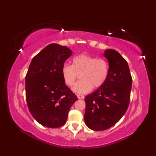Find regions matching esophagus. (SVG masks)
<instances>
[{
  "instance_id": "34e87169",
  "label": "esophagus",
  "mask_w": 156,
  "mask_h": 156,
  "mask_svg": "<svg viewBox=\"0 0 156 156\" xmlns=\"http://www.w3.org/2000/svg\"><path fill=\"white\" fill-rule=\"evenodd\" d=\"M77 97L78 99H83L84 98V96H83V95H77Z\"/></svg>"
}]
</instances>
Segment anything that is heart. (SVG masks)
Returning a JSON list of instances; mask_svg holds the SVG:
<instances>
[{"mask_svg": "<svg viewBox=\"0 0 156 156\" xmlns=\"http://www.w3.org/2000/svg\"><path fill=\"white\" fill-rule=\"evenodd\" d=\"M109 72L106 60L82 54L72 59V65H64L62 76L65 83L72 87L80 75L81 80L75 84L72 91L75 94H84L92 89H98L106 82Z\"/></svg>", "mask_w": 156, "mask_h": 156, "instance_id": "1", "label": "heart"}]
</instances>
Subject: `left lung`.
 Returning a JSON list of instances; mask_svg holds the SVG:
<instances>
[{
  "mask_svg": "<svg viewBox=\"0 0 156 156\" xmlns=\"http://www.w3.org/2000/svg\"><path fill=\"white\" fill-rule=\"evenodd\" d=\"M103 56L109 72L102 87L85 97L84 120L94 131H103L115 125L125 114L130 101L132 78L127 62L113 49H106Z\"/></svg>",
  "mask_w": 156,
  "mask_h": 156,
  "instance_id": "obj_1",
  "label": "left lung"
}]
</instances>
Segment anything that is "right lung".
I'll return each instance as SVG.
<instances>
[{
	"label": "right lung",
	"instance_id": "obj_1",
	"mask_svg": "<svg viewBox=\"0 0 156 156\" xmlns=\"http://www.w3.org/2000/svg\"><path fill=\"white\" fill-rule=\"evenodd\" d=\"M72 51L65 46L49 44L33 58L25 77V94L29 110L43 126L58 128L64 125L77 96L66 85L62 67Z\"/></svg>",
	"mask_w": 156,
	"mask_h": 156
}]
</instances>
